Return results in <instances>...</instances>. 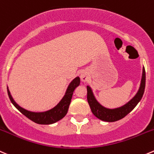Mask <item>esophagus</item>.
Wrapping results in <instances>:
<instances>
[{
	"mask_svg": "<svg viewBox=\"0 0 154 154\" xmlns=\"http://www.w3.org/2000/svg\"><path fill=\"white\" fill-rule=\"evenodd\" d=\"M80 79L83 82H86L88 80V75L86 71H82L80 73Z\"/></svg>",
	"mask_w": 154,
	"mask_h": 154,
	"instance_id": "1",
	"label": "esophagus"
}]
</instances>
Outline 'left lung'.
<instances>
[{
  "instance_id": "left-lung-1",
  "label": "left lung",
  "mask_w": 154,
  "mask_h": 154,
  "mask_svg": "<svg viewBox=\"0 0 154 154\" xmlns=\"http://www.w3.org/2000/svg\"><path fill=\"white\" fill-rule=\"evenodd\" d=\"M145 81H146V74L144 68H143L142 77L141 80V85H140L139 89L136 95L129 101L124 104L123 106L117 108L109 109L106 108L104 106L101 105L98 101L95 99L93 95L92 89L90 86H87V101L89 104L92 113L95 115L97 118L100 119L101 120L106 122H115L122 118L125 117L128 113H130L132 110L138 104V103L141 101L145 89Z\"/></svg>"
}]
</instances>
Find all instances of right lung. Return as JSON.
<instances>
[{
  "label": "right lung",
  "instance_id": "add662e5",
  "mask_svg": "<svg viewBox=\"0 0 154 154\" xmlns=\"http://www.w3.org/2000/svg\"><path fill=\"white\" fill-rule=\"evenodd\" d=\"M80 77H77L76 78H74V80L70 83L65 95H64L63 98H62V100L59 101V104L56 106H55L53 108L44 112H33L22 108V107H20V106L13 100L8 87H7V92H8L9 98H10L12 104H13V105H14L15 107L22 113V114L25 115V117H28V119L32 120L34 123H37V124L49 125L56 123V122H58L59 120H60L61 119L63 118L65 115L67 114L68 107H69L70 103H71V98H72L73 92H74V89L80 85Z\"/></svg>",
  "mask_w": 154,
  "mask_h": 154
}]
</instances>
